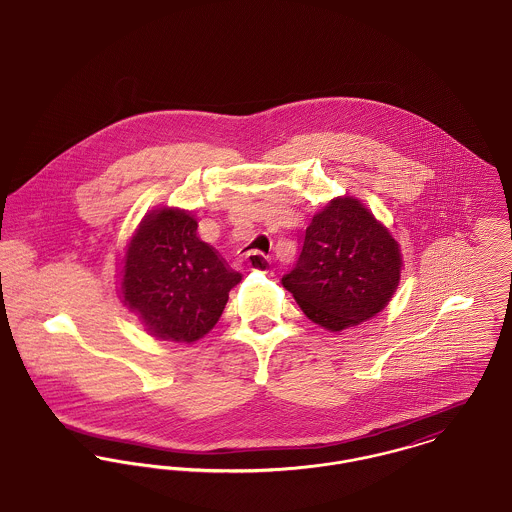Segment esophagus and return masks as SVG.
<instances>
[{"instance_id": "34e87169", "label": "esophagus", "mask_w": 512, "mask_h": 512, "mask_svg": "<svg viewBox=\"0 0 512 512\" xmlns=\"http://www.w3.org/2000/svg\"><path fill=\"white\" fill-rule=\"evenodd\" d=\"M247 267L257 273H269L271 271V259L261 251L247 253Z\"/></svg>"}]
</instances>
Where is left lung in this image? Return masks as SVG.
<instances>
[{"mask_svg":"<svg viewBox=\"0 0 512 512\" xmlns=\"http://www.w3.org/2000/svg\"><path fill=\"white\" fill-rule=\"evenodd\" d=\"M401 267V249L390 230L358 198L337 197L315 212L282 286L308 319L339 333L390 304Z\"/></svg>","mask_w":512,"mask_h":512,"instance_id":"8db88e82","label":"left lung"}]
</instances>
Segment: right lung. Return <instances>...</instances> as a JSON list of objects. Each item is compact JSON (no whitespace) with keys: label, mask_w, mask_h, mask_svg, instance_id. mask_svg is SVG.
Segmentation results:
<instances>
[{"label":"right lung","mask_w":512,"mask_h":512,"mask_svg":"<svg viewBox=\"0 0 512 512\" xmlns=\"http://www.w3.org/2000/svg\"><path fill=\"white\" fill-rule=\"evenodd\" d=\"M189 210H150L128 239L120 300L159 341L195 343L220 319L241 275L204 243Z\"/></svg>","instance_id":"1"}]
</instances>
